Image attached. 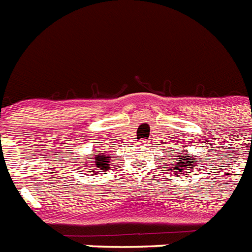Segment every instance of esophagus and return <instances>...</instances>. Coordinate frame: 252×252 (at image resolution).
Here are the masks:
<instances>
[{"instance_id": "1", "label": "esophagus", "mask_w": 252, "mask_h": 252, "mask_svg": "<svg viewBox=\"0 0 252 252\" xmlns=\"http://www.w3.org/2000/svg\"><path fill=\"white\" fill-rule=\"evenodd\" d=\"M141 142L142 144H148V142H150V141H149V140H141Z\"/></svg>"}]
</instances>
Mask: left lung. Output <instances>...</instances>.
I'll list each match as a JSON object with an SVG mask.
<instances>
[{"mask_svg":"<svg viewBox=\"0 0 252 252\" xmlns=\"http://www.w3.org/2000/svg\"><path fill=\"white\" fill-rule=\"evenodd\" d=\"M180 153H182V151H180ZM184 153H186V151H184ZM193 160H194V158L188 157V154H183V155H179V158L177 159V162H175V165H173V166H177V168H173V169H174L177 173H179V171H183L184 169H186V170H188L187 168H190L193 164H195V162H197V161L194 162ZM171 164H174V162L171 161ZM183 173H184V171H183Z\"/></svg>","mask_w":252,"mask_h":252,"instance_id":"obj_1","label":"left lung"}]
</instances>
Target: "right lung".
Instances as JSON below:
<instances>
[{"label": "right lung", "instance_id": "right-lung-1", "mask_svg": "<svg viewBox=\"0 0 252 252\" xmlns=\"http://www.w3.org/2000/svg\"><path fill=\"white\" fill-rule=\"evenodd\" d=\"M101 154H104V151H102ZM101 154H99V155H95L94 157L95 165H97V168L102 169V170H103V169H108V165H110V164L107 162L108 161V158H107V155H101ZM92 157L93 155H90V157L87 158V159H90V158H92Z\"/></svg>", "mask_w": 252, "mask_h": 252}]
</instances>
